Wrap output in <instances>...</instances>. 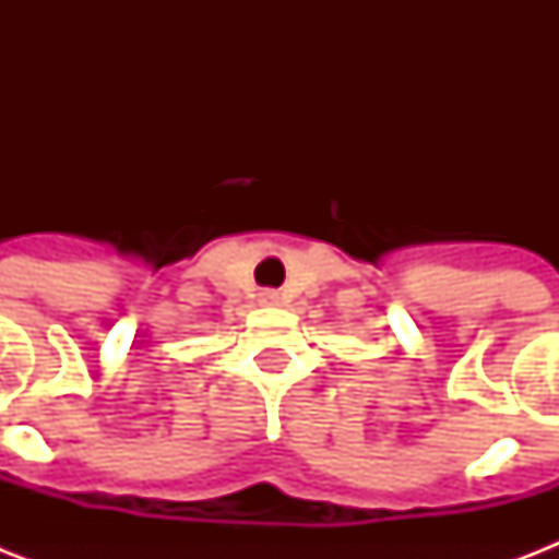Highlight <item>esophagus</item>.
Returning <instances> with one entry per match:
<instances>
[{
  "instance_id": "34e87169",
  "label": "esophagus",
  "mask_w": 559,
  "mask_h": 559,
  "mask_svg": "<svg viewBox=\"0 0 559 559\" xmlns=\"http://www.w3.org/2000/svg\"><path fill=\"white\" fill-rule=\"evenodd\" d=\"M258 301H261V305H278V293H275V289H261Z\"/></svg>"
}]
</instances>
